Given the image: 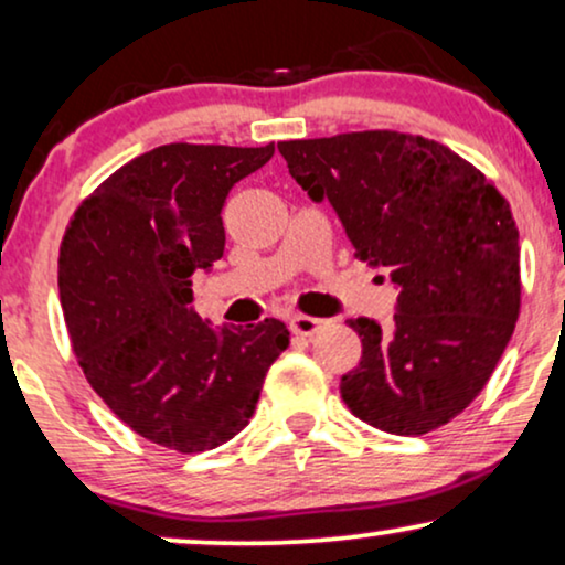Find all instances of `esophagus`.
<instances>
[{"label":"esophagus","instance_id":"obj_1","mask_svg":"<svg viewBox=\"0 0 565 565\" xmlns=\"http://www.w3.org/2000/svg\"><path fill=\"white\" fill-rule=\"evenodd\" d=\"M322 324H324V319H317V317H306V315L290 317V332H294V335L311 338Z\"/></svg>","mask_w":565,"mask_h":565}]
</instances>
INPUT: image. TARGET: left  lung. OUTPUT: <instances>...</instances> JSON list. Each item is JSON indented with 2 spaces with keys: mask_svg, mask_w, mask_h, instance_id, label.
I'll return each mask as SVG.
<instances>
[{
  "mask_svg": "<svg viewBox=\"0 0 565 565\" xmlns=\"http://www.w3.org/2000/svg\"><path fill=\"white\" fill-rule=\"evenodd\" d=\"M296 183L327 199L356 256L390 271V327L348 319L361 361L340 380L345 406L390 435L448 424L495 372L521 309L511 206L448 146L398 130L277 143Z\"/></svg>",
  "mask_w": 565,
  "mask_h": 565,
  "instance_id": "1",
  "label": "left lung"
}]
</instances>
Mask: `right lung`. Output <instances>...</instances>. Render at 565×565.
I'll return each mask as SVG.
<instances>
[{"mask_svg": "<svg viewBox=\"0 0 565 565\" xmlns=\"http://www.w3.org/2000/svg\"><path fill=\"white\" fill-rule=\"evenodd\" d=\"M271 154L275 143L157 146L83 199L62 238L60 301L75 359L117 419L162 448L233 440L290 343L280 319L217 332L191 306V275L225 250L230 188Z\"/></svg>", "mask_w": 565, "mask_h": 565, "instance_id": "right-lung-1", "label": "right lung"}]
</instances>
